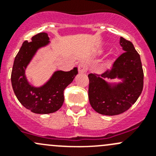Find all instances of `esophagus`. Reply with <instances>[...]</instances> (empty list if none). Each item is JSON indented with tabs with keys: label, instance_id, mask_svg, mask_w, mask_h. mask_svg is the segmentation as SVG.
<instances>
[{
	"label": "esophagus",
	"instance_id": "1",
	"mask_svg": "<svg viewBox=\"0 0 156 156\" xmlns=\"http://www.w3.org/2000/svg\"><path fill=\"white\" fill-rule=\"evenodd\" d=\"M87 69L88 67L86 64L80 63L79 65H78V72H79L80 73H84V72H87Z\"/></svg>",
	"mask_w": 156,
	"mask_h": 156
}]
</instances>
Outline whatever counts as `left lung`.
Wrapping results in <instances>:
<instances>
[{"instance_id": "obj_1", "label": "left lung", "mask_w": 156, "mask_h": 156, "mask_svg": "<svg viewBox=\"0 0 156 156\" xmlns=\"http://www.w3.org/2000/svg\"><path fill=\"white\" fill-rule=\"evenodd\" d=\"M120 45L125 52L111 69L101 75H88L90 103L97 112L104 115H116L127 111L137 100L144 87V71L139 53L130 41L122 37ZM103 77H118L122 82L112 86Z\"/></svg>"}]
</instances>
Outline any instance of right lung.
I'll return each instance as SVG.
<instances>
[{
  "mask_svg": "<svg viewBox=\"0 0 156 156\" xmlns=\"http://www.w3.org/2000/svg\"><path fill=\"white\" fill-rule=\"evenodd\" d=\"M50 43L48 34L41 32L31 37V41L23 42L14 59L11 83L19 101L27 109L36 114H49L59 110L64 102L63 92L78 74L75 67L69 72L56 71L50 80L39 87L31 85L25 71L39 48Z\"/></svg>",
  "mask_w": 156,
  "mask_h": 156,
  "instance_id": "right-lung-1",
  "label": "right lung"
}]
</instances>
